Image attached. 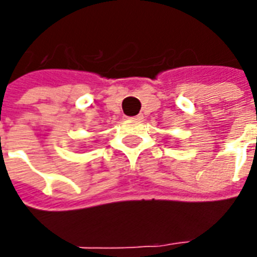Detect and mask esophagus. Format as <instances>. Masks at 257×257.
<instances>
[{
  "label": "esophagus",
  "mask_w": 257,
  "mask_h": 257,
  "mask_svg": "<svg viewBox=\"0 0 257 257\" xmlns=\"http://www.w3.org/2000/svg\"><path fill=\"white\" fill-rule=\"evenodd\" d=\"M133 120H141V118H143V116H141V114H137V116H135V117H132Z\"/></svg>",
  "instance_id": "34e87169"
}]
</instances>
